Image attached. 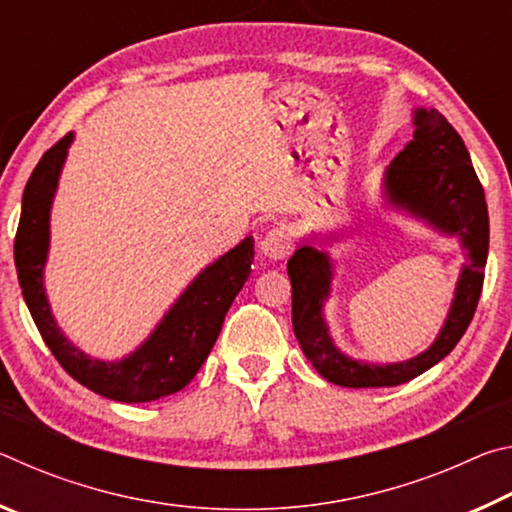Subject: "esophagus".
Instances as JSON below:
<instances>
[{
  "label": "esophagus",
  "mask_w": 512,
  "mask_h": 512,
  "mask_svg": "<svg viewBox=\"0 0 512 512\" xmlns=\"http://www.w3.org/2000/svg\"><path fill=\"white\" fill-rule=\"evenodd\" d=\"M259 250L266 259L271 262H280V259L289 257L293 253V235L287 225H273L271 230L266 232L262 244H259Z\"/></svg>",
  "instance_id": "34e87169"
}]
</instances>
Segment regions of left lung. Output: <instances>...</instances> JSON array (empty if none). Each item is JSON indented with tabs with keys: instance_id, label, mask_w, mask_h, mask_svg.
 Instances as JSON below:
<instances>
[{
	"instance_id": "1",
	"label": "left lung",
	"mask_w": 512,
	"mask_h": 512,
	"mask_svg": "<svg viewBox=\"0 0 512 512\" xmlns=\"http://www.w3.org/2000/svg\"><path fill=\"white\" fill-rule=\"evenodd\" d=\"M413 140L386 169L388 203L427 221L445 235H456L467 250V262L456 282L452 309L429 350L402 363L375 366L345 357L329 336L323 305L332 284L329 255L305 244L289 259L293 332L305 357L336 386H397L436 366L461 341L479 305L485 259H488V205L461 135L438 110L413 112Z\"/></svg>"
}]
</instances>
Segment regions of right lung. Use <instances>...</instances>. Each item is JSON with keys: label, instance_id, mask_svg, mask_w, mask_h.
Returning a JSON list of instances; mask_svg holds the SVG:
<instances>
[{"label": "right lung", "instance_id": "obj_1", "mask_svg": "<svg viewBox=\"0 0 512 512\" xmlns=\"http://www.w3.org/2000/svg\"><path fill=\"white\" fill-rule=\"evenodd\" d=\"M72 140L74 135L67 133L51 146L24 187L15 235V266L24 302L51 354L79 384L115 402L160 400L178 393L194 379L219 339L223 318L250 277L255 239L246 237L201 271L133 354L121 361L90 359L60 332L42 282L49 250L51 201Z\"/></svg>", "mask_w": 512, "mask_h": 512}]
</instances>
